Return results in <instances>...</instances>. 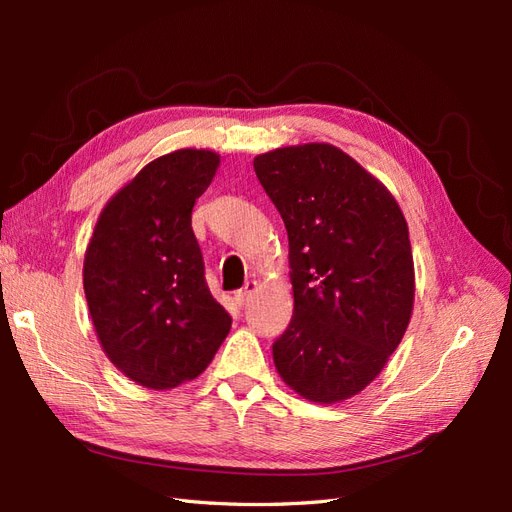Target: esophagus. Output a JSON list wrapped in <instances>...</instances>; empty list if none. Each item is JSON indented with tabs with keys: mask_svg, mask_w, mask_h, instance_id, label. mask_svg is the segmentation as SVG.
<instances>
[{
	"mask_svg": "<svg viewBox=\"0 0 512 512\" xmlns=\"http://www.w3.org/2000/svg\"><path fill=\"white\" fill-rule=\"evenodd\" d=\"M254 292H256V282H245V286L235 292V301H237L239 305H243V303H247V301L252 299Z\"/></svg>",
	"mask_w": 512,
	"mask_h": 512,
	"instance_id": "obj_1",
	"label": "esophagus"
}]
</instances>
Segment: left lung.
I'll return each mask as SVG.
<instances>
[{
	"instance_id": "obj_1",
	"label": "left lung",
	"mask_w": 512,
	"mask_h": 512,
	"mask_svg": "<svg viewBox=\"0 0 512 512\" xmlns=\"http://www.w3.org/2000/svg\"><path fill=\"white\" fill-rule=\"evenodd\" d=\"M254 170L288 232L294 312L273 363L301 397L337 404L380 374L408 329L406 218L374 175L329 143L273 149Z\"/></svg>"
}]
</instances>
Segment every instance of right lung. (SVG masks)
I'll return each instance as SVG.
<instances>
[{
  "mask_svg": "<svg viewBox=\"0 0 512 512\" xmlns=\"http://www.w3.org/2000/svg\"><path fill=\"white\" fill-rule=\"evenodd\" d=\"M220 166L209 149L149 162L102 209L83 265L100 346L145 389L203 374L232 318L213 299L192 230V209Z\"/></svg>",
  "mask_w": 512,
  "mask_h": 512,
  "instance_id": "obj_1",
  "label": "right lung"
}]
</instances>
